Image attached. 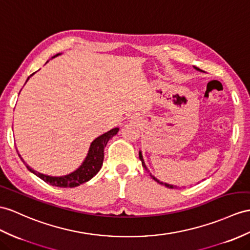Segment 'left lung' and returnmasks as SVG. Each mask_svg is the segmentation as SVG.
Segmentation results:
<instances>
[{
    "label": "left lung",
    "instance_id": "left-lung-1",
    "mask_svg": "<svg viewBox=\"0 0 250 250\" xmlns=\"http://www.w3.org/2000/svg\"><path fill=\"white\" fill-rule=\"evenodd\" d=\"M195 69L196 70H198V71H202V70H199L198 68H196V66H195ZM139 158H140V160H141L142 161V166L144 167V168L146 169V171H147L148 172V169H147V167H146V166H145V163H144V160H143V157H142V154H141V151H140V153H139ZM151 176V175H150ZM151 178H153L155 181H157L158 182V184H161V185H164V186H166L167 188H174L175 187L174 186H172V185H167V184H162V182H160L159 180H158L157 178H155L154 177V176H151Z\"/></svg>",
    "mask_w": 250,
    "mask_h": 250
}]
</instances>
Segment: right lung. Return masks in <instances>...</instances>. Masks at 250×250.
<instances>
[{
    "label": "right lung",
    "instance_id": "1",
    "mask_svg": "<svg viewBox=\"0 0 250 250\" xmlns=\"http://www.w3.org/2000/svg\"><path fill=\"white\" fill-rule=\"evenodd\" d=\"M58 55L59 54H57L56 56H58ZM28 78H27V81H28ZM118 131H119V128H113L111 130H109L108 132H105L104 135L100 136L99 138H96L94 141L91 143L88 156L86 159H84V161L83 162L82 166L79 167L75 172H73L69 175L62 176V177H52V176H46L44 174H41V173L34 171V169L30 168L28 166H26V167L29 169L30 172L34 173L36 176H38L39 178H41L42 180L45 181L46 184L51 185V186L60 187V188H74L77 186H81V185L84 184V182L90 180L91 178H93L94 176L99 173V171L102 167L103 160H104V148L106 147L107 142L113 136L117 135ZM19 157L21 158L20 155H19ZM21 160L24 162L22 158H21Z\"/></svg>",
    "mask_w": 250,
    "mask_h": 250
}]
</instances>
